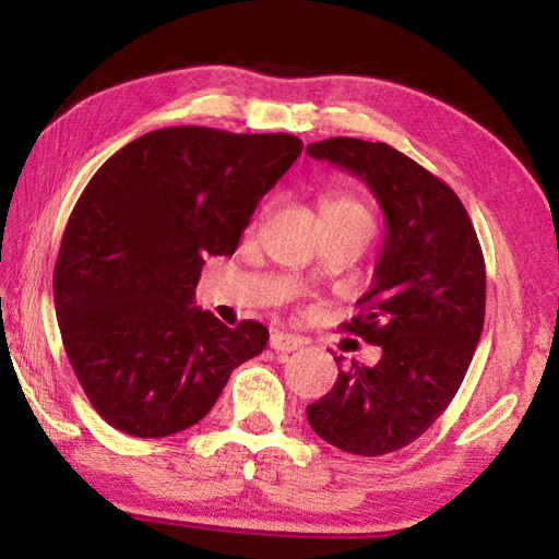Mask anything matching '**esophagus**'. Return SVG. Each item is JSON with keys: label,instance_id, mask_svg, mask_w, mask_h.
Listing matches in <instances>:
<instances>
[{"label": "esophagus", "instance_id": "34e87169", "mask_svg": "<svg viewBox=\"0 0 559 559\" xmlns=\"http://www.w3.org/2000/svg\"><path fill=\"white\" fill-rule=\"evenodd\" d=\"M271 349H276V353H293V349H298L302 343L300 337L296 335H288V333H273L269 340Z\"/></svg>", "mask_w": 559, "mask_h": 559}]
</instances>
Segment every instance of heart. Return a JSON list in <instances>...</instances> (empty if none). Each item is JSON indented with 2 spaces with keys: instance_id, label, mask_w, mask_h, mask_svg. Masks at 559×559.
<instances>
[{
  "instance_id": "b5f03b06",
  "label": "heart",
  "mask_w": 559,
  "mask_h": 559,
  "mask_svg": "<svg viewBox=\"0 0 559 559\" xmlns=\"http://www.w3.org/2000/svg\"><path fill=\"white\" fill-rule=\"evenodd\" d=\"M320 214H323V222H349V219L370 222V212L365 210V204L343 192L328 194L323 200V206H320Z\"/></svg>"
}]
</instances>
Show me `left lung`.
I'll list each match as a JSON object with an SVG mask.
<instances>
[{
	"label": "left lung",
	"instance_id": "obj_1",
	"mask_svg": "<svg viewBox=\"0 0 559 559\" xmlns=\"http://www.w3.org/2000/svg\"><path fill=\"white\" fill-rule=\"evenodd\" d=\"M308 155L362 179L386 222L362 313L345 323L382 357L340 370L308 424L340 451L384 456L419 439L466 377L486 316L484 251L453 189L400 150L330 138Z\"/></svg>",
	"mask_w": 559,
	"mask_h": 559
}]
</instances>
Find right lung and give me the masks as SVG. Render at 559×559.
<instances>
[{
	"mask_svg": "<svg viewBox=\"0 0 559 559\" xmlns=\"http://www.w3.org/2000/svg\"><path fill=\"white\" fill-rule=\"evenodd\" d=\"M302 143L288 132L153 130L118 150L75 202L53 269L61 340L110 427L159 439L204 419L269 330L194 306L206 257H231Z\"/></svg>",
	"mask_w": 559,
	"mask_h": 559,
	"instance_id": "obj_1",
	"label": "right lung"
}]
</instances>
